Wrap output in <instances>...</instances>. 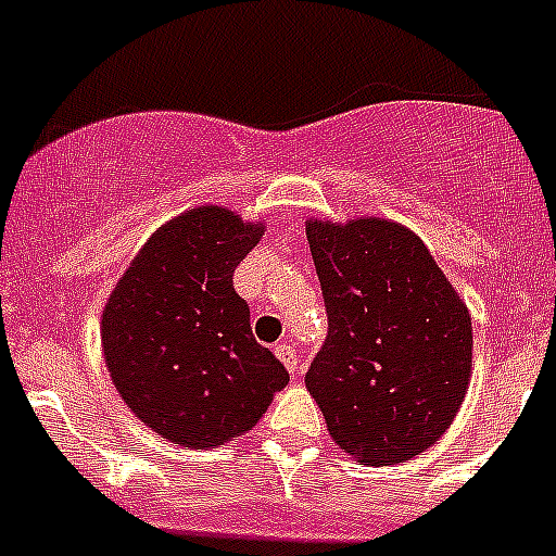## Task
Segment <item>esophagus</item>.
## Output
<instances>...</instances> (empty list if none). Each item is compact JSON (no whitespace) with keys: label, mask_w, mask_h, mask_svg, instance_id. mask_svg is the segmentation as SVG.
Masks as SVG:
<instances>
[{"label":"esophagus","mask_w":556,"mask_h":556,"mask_svg":"<svg viewBox=\"0 0 556 556\" xmlns=\"http://www.w3.org/2000/svg\"><path fill=\"white\" fill-rule=\"evenodd\" d=\"M274 354H277V359L282 362L290 372H299V356H295V349L290 342H279L277 349H274Z\"/></svg>","instance_id":"34e87169"}]
</instances>
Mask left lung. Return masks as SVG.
Returning <instances> with one entry per match:
<instances>
[{"mask_svg": "<svg viewBox=\"0 0 556 556\" xmlns=\"http://www.w3.org/2000/svg\"><path fill=\"white\" fill-rule=\"evenodd\" d=\"M329 337L307 389L342 453L406 464L453 425L471 381V315L422 238L381 216H309Z\"/></svg>", "mask_w": 556, "mask_h": 556, "instance_id": "obj_1", "label": "left lung"}]
</instances>
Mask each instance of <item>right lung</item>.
<instances>
[{
    "instance_id": "1",
    "label": "right lung",
    "mask_w": 556,
    "mask_h": 556,
    "mask_svg": "<svg viewBox=\"0 0 556 556\" xmlns=\"http://www.w3.org/2000/svg\"><path fill=\"white\" fill-rule=\"evenodd\" d=\"M266 222L197 205L161 225L117 279L101 315V349L123 403L153 433L214 450L249 433L290 381L252 337L232 271Z\"/></svg>"
}]
</instances>
